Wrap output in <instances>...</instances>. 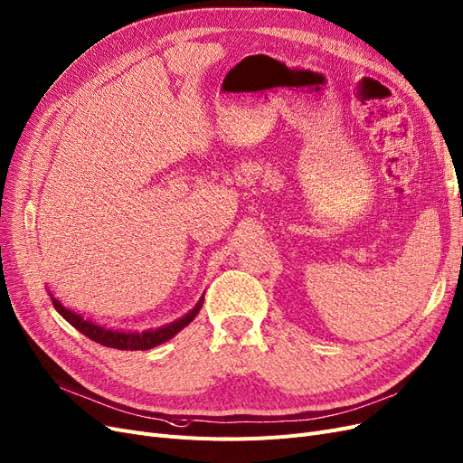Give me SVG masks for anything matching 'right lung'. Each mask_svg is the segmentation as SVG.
<instances>
[{
	"instance_id": "add662e5",
	"label": "right lung",
	"mask_w": 463,
	"mask_h": 463,
	"mask_svg": "<svg viewBox=\"0 0 463 463\" xmlns=\"http://www.w3.org/2000/svg\"><path fill=\"white\" fill-rule=\"evenodd\" d=\"M51 300H52L54 309H57L71 326H76L81 332V335H85L92 342L102 344L106 347L131 349V351L152 349V347H156V345H159L163 342L171 340L175 335H178V332L184 326H188L195 319V316H197L201 306H203V296H201V300L197 302V306L190 313H186V316L173 321V323H169V325L159 326V328H150V330H144V332H125V330L104 328V326H100L97 323H92L90 319H85L83 316H80V313L64 307L57 298H52V294H51Z\"/></svg>"
}]
</instances>
